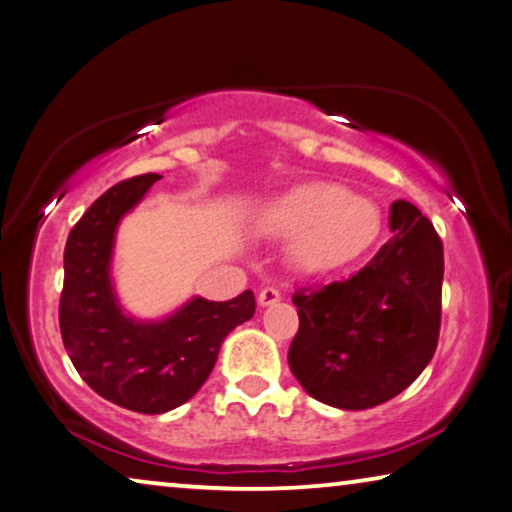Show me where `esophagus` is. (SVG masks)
Wrapping results in <instances>:
<instances>
[{"instance_id":"1","label":"esophagus","mask_w":512,"mask_h":512,"mask_svg":"<svg viewBox=\"0 0 512 512\" xmlns=\"http://www.w3.org/2000/svg\"><path fill=\"white\" fill-rule=\"evenodd\" d=\"M279 300H281V293L272 286H267V288L261 290V293H258V304H261V306H272V304H277Z\"/></svg>"}]
</instances>
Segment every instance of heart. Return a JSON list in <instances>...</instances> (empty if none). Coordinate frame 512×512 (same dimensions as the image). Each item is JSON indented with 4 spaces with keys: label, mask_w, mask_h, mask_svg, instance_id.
Instances as JSON below:
<instances>
[{
    "label": "heart",
    "mask_w": 512,
    "mask_h": 512,
    "mask_svg": "<svg viewBox=\"0 0 512 512\" xmlns=\"http://www.w3.org/2000/svg\"><path fill=\"white\" fill-rule=\"evenodd\" d=\"M265 238L290 240L300 272L327 274L355 263L382 231L380 208L338 183H304L272 199L256 217Z\"/></svg>",
    "instance_id": "heart-1"
}]
</instances>
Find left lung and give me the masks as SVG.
<instances>
[{"instance_id": "obj_1", "label": "left lung", "mask_w": 512, "mask_h": 512, "mask_svg": "<svg viewBox=\"0 0 512 512\" xmlns=\"http://www.w3.org/2000/svg\"><path fill=\"white\" fill-rule=\"evenodd\" d=\"M393 238L355 277L297 288L300 329L288 366L304 391L338 410H368L405 391L437 350L442 240L421 210L391 206Z\"/></svg>"}]
</instances>
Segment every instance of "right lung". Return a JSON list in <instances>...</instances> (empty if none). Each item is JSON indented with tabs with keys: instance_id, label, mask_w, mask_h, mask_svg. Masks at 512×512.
I'll list each match as a JSON object with an SVG mask.
<instances>
[{
	"instance_id": "1",
	"label": "right lung",
	"mask_w": 512,
	"mask_h": 512,
	"mask_svg": "<svg viewBox=\"0 0 512 512\" xmlns=\"http://www.w3.org/2000/svg\"><path fill=\"white\" fill-rule=\"evenodd\" d=\"M162 176L109 187L73 226L64 249L59 327L82 380L109 403L162 414L190 400L215 366L226 334L256 311L251 290L229 302L192 297L162 320L125 316L112 283L116 229Z\"/></svg>"
}]
</instances>
